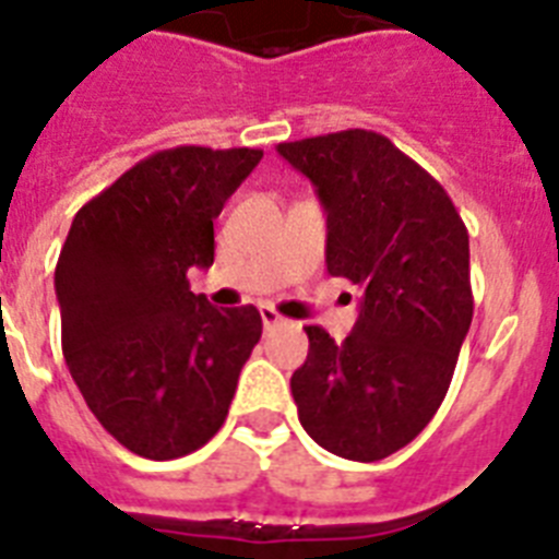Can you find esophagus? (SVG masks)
<instances>
[{"instance_id": "esophagus-1", "label": "esophagus", "mask_w": 559, "mask_h": 559, "mask_svg": "<svg viewBox=\"0 0 559 559\" xmlns=\"http://www.w3.org/2000/svg\"><path fill=\"white\" fill-rule=\"evenodd\" d=\"M260 317H262V325H265V328H274V325H280V322H283V317H280L274 308H269V305H262Z\"/></svg>"}]
</instances>
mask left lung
Listing matches in <instances>:
<instances>
[{
	"label": "left lung",
	"instance_id": "8db88e82",
	"mask_svg": "<svg viewBox=\"0 0 559 559\" xmlns=\"http://www.w3.org/2000/svg\"><path fill=\"white\" fill-rule=\"evenodd\" d=\"M328 212L325 262L365 290L345 342L308 325L290 376L305 432L373 464L407 447L450 390L472 322L469 234L450 194L390 138L342 130L280 143Z\"/></svg>",
	"mask_w": 559,
	"mask_h": 559
}]
</instances>
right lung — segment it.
I'll use <instances>...</instances> for the list:
<instances>
[{"label":"right lung","mask_w":559,"mask_h":559,"mask_svg":"<svg viewBox=\"0 0 559 559\" xmlns=\"http://www.w3.org/2000/svg\"><path fill=\"white\" fill-rule=\"evenodd\" d=\"M260 157L248 146L152 152L79 209L61 246L67 367L135 455L171 461L214 438L260 342L254 305L217 311L186 280L214 262V217Z\"/></svg>","instance_id":"add662e5"}]
</instances>
